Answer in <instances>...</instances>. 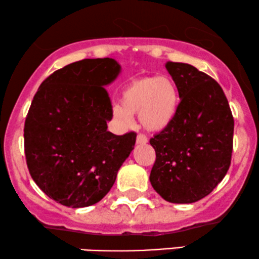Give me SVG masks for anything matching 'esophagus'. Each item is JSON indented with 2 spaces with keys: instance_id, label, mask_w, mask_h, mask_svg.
I'll return each mask as SVG.
<instances>
[{
  "instance_id": "esophagus-1",
  "label": "esophagus",
  "mask_w": 259,
  "mask_h": 259,
  "mask_svg": "<svg viewBox=\"0 0 259 259\" xmlns=\"http://www.w3.org/2000/svg\"><path fill=\"white\" fill-rule=\"evenodd\" d=\"M147 141V138L145 135H142V134H139L138 138H136V144L138 145H146Z\"/></svg>"
}]
</instances>
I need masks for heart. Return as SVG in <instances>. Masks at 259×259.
Masks as SVG:
<instances>
[{
	"instance_id": "heart-1",
	"label": "heart",
	"mask_w": 259,
	"mask_h": 259,
	"mask_svg": "<svg viewBox=\"0 0 259 259\" xmlns=\"http://www.w3.org/2000/svg\"><path fill=\"white\" fill-rule=\"evenodd\" d=\"M179 89L169 76H141L126 82L121 91V106L113 109L124 123L139 113L140 123L150 132H162L171 124L179 109Z\"/></svg>"
}]
</instances>
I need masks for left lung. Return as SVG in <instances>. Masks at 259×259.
Segmentation results:
<instances>
[{"label": "left lung", "instance_id": "1", "mask_svg": "<svg viewBox=\"0 0 259 259\" xmlns=\"http://www.w3.org/2000/svg\"><path fill=\"white\" fill-rule=\"evenodd\" d=\"M179 89L177 117L150 144L151 185L165 201L194 203L223 180L231 162L234 118L221 85L194 65L165 63Z\"/></svg>", "mask_w": 259, "mask_h": 259}]
</instances>
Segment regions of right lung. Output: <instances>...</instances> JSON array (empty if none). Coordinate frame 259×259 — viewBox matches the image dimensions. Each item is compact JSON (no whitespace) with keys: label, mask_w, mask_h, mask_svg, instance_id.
I'll return each mask as SVG.
<instances>
[{"label":"right lung","mask_w":259,"mask_h":259,"mask_svg":"<svg viewBox=\"0 0 259 259\" xmlns=\"http://www.w3.org/2000/svg\"><path fill=\"white\" fill-rule=\"evenodd\" d=\"M120 65L113 58L82 59L56 70L40 85L24 125L29 173L52 200L72 208L108 194L136 141L134 132H107L113 117L105 86Z\"/></svg>","instance_id":"add662e5"}]
</instances>
